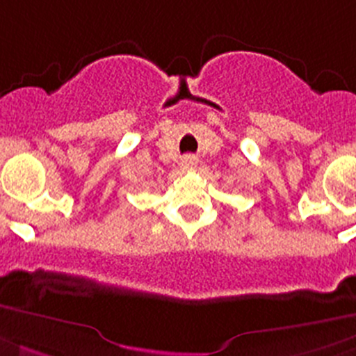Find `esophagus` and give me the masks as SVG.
I'll use <instances>...</instances> for the list:
<instances>
[{
  "label": "esophagus",
  "mask_w": 356,
  "mask_h": 356,
  "mask_svg": "<svg viewBox=\"0 0 356 356\" xmlns=\"http://www.w3.org/2000/svg\"><path fill=\"white\" fill-rule=\"evenodd\" d=\"M184 165H185V168H194L195 157H192V155H187V157L184 159Z\"/></svg>",
  "instance_id": "obj_1"
}]
</instances>
